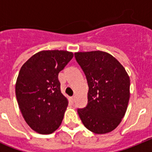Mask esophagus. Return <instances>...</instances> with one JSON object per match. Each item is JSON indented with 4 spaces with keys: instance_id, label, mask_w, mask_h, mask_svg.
I'll use <instances>...</instances> for the list:
<instances>
[{
    "instance_id": "obj_1",
    "label": "esophagus",
    "mask_w": 152,
    "mask_h": 152,
    "mask_svg": "<svg viewBox=\"0 0 152 152\" xmlns=\"http://www.w3.org/2000/svg\"><path fill=\"white\" fill-rule=\"evenodd\" d=\"M70 99H71V101H72V103H74V101H75V96H71V97H70Z\"/></svg>"
}]
</instances>
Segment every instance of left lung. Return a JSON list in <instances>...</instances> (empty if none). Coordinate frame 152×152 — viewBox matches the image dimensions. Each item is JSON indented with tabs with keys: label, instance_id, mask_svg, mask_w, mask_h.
Masks as SVG:
<instances>
[{
	"label": "left lung",
	"instance_id": "1",
	"mask_svg": "<svg viewBox=\"0 0 152 152\" xmlns=\"http://www.w3.org/2000/svg\"><path fill=\"white\" fill-rule=\"evenodd\" d=\"M75 59L88 80V105L77 109L86 128L105 134L121 123L129 100L130 80L125 68L110 54L102 51L76 52Z\"/></svg>",
	"mask_w": 152,
	"mask_h": 152
}]
</instances>
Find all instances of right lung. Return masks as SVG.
Segmentation results:
<instances>
[{"label": "right lung", "instance_id": "obj_1", "mask_svg": "<svg viewBox=\"0 0 152 152\" xmlns=\"http://www.w3.org/2000/svg\"><path fill=\"white\" fill-rule=\"evenodd\" d=\"M72 58L68 51H41L21 67L16 96L25 121L38 133H52L62 122L68 102L58 76Z\"/></svg>", "mask_w": 152, "mask_h": 152}]
</instances>
